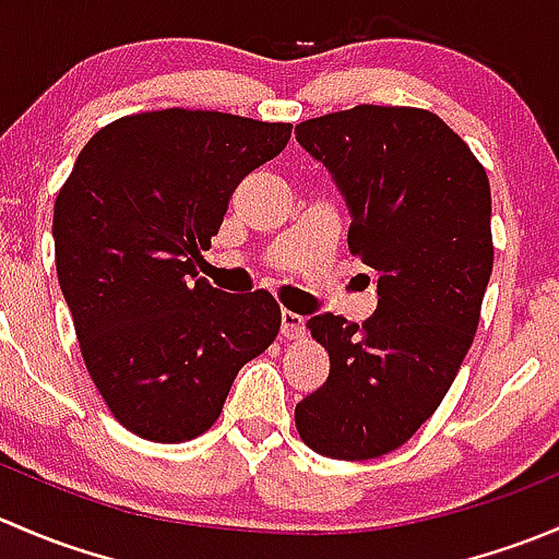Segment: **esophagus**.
I'll list each match as a JSON object with an SVG mask.
<instances>
[{"instance_id": "34e87169", "label": "esophagus", "mask_w": 559, "mask_h": 559, "mask_svg": "<svg viewBox=\"0 0 559 559\" xmlns=\"http://www.w3.org/2000/svg\"><path fill=\"white\" fill-rule=\"evenodd\" d=\"M306 332V319L300 313L292 311H281V335L284 337H300Z\"/></svg>"}]
</instances>
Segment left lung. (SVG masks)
Here are the masks:
<instances>
[{"mask_svg": "<svg viewBox=\"0 0 559 559\" xmlns=\"http://www.w3.org/2000/svg\"><path fill=\"white\" fill-rule=\"evenodd\" d=\"M295 134L346 200L348 248L379 292L362 326L332 313L308 321L330 376L297 403V432L316 454L373 460L436 414L476 335L495 257L489 180L419 107L357 105Z\"/></svg>", "mask_w": 559, "mask_h": 559, "instance_id": "left-lung-1", "label": "left lung"}]
</instances>
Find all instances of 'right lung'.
Returning <instances> with one entry per match:
<instances>
[{
  "instance_id": "obj_1",
  "label": "right lung",
  "mask_w": 559,
  "mask_h": 559,
  "mask_svg": "<svg viewBox=\"0 0 559 559\" xmlns=\"http://www.w3.org/2000/svg\"><path fill=\"white\" fill-rule=\"evenodd\" d=\"M292 123L213 110L118 118L78 154L53 205L56 273L107 408L180 443L218 419L235 376L281 330L264 289L224 295L197 259L235 186L286 148Z\"/></svg>"
}]
</instances>
